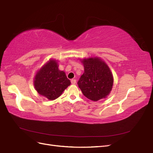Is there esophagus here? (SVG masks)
<instances>
[{
  "label": "esophagus",
  "instance_id": "34e87169",
  "mask_svg": "<svg viewBox=\"0 0 153 153\" xmlns=\"http://www.w3.org/2000/svg\"><path fill=\"white\" fill-rule=\"evenodd\" d=\"M71 82L72 84H76V80L75 79H71Z\"/></svg>",
  "mask_w": 153,
  "mask_h": 153
}]
</instances>
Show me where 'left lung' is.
I'll use <instances>...</instances> for the list:
<instances>
[{
  "label": "left lung",
  "mask_w": 153,
  "mask_h": 153,
  "mask_svg": "<svg viewBox=\"0 0 153 153\" xmlns=\"http://www.w3.org/2000/svg\"><path fill=\"white\" fill-rule=\"evenodd\" d=\"M84 73L77 84L83 94L92 101L106 98L112 90L113 76L108 66L98 58L85 59L82 61Z\"/></svg>",
  "instance_id": "obj_1"
}]
</instances>
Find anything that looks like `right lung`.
I'll return each instance as SVG.
<instances>
[{
	"mask_svg": "<svg viewBox=\"0 0 153 153\" xmlns=\"http://www.w3.org/2000/svg\"><path fill=\"white\" fill-rule=\"evenodd\" d=\"M71 84L66 74L58 69L56 61L50 60L36 74L34 87L37 92L50 100L59 98Z\"/></svg>",
	"mask_w": 153,
	"mask_h": 153,
	"instance_id": "right-lung-1",
	"label": "right lung"
}]
</instances>
